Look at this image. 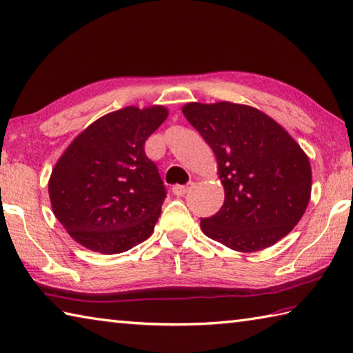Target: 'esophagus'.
Listing matches in <instances>:
<instances>
[{
	"instance_id": "1",
	"label": "esophagus",
	"mask_w": 353,
	"mask_h": 353,
	"mask_svg": "<svg viewBox=\"0 0 353 353\" xmlns=\"http://www.w3.org/2000/svg\"><path fill=\"white\" fill-rule=\"evenodd\" d=\"M193 187V183H188V185H174L172 187V193L176 196H185L190 191V188Z\"/></svg>"
}]
</instances>
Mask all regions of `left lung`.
Segmentation results:
<instances>
[{"mask_svg": "<svg viewBox=\"0 0 353 353\" xmlns=\"http://www.w3.org/2000/svg\"><path fill=\"white\" fill-rule=\"evenodd\" d=\"M182 112L213 150L225 190L222 208L201 219L205 236L253 253L290 233L312 193V166L296 140L253 106L193 101Z\"/></svg>", "mask_w": 353, "mask_h": 353, "instance_id": "obj_1", "label": "left lung"}]
</instances>
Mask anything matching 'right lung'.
Here are the masks:
<instances>
[{"instance_id": "add662e5", "label": "right lung", "mask_w": 353, "mask_h": 353, "mask_svg": "<svg viewBox=\"0 0 353 353\" xmlns=\"http://www.w3.org/2000/svg\"><path fill=\"white\" fill-rule=\"evenodd\" d=\"M165 106H126L81 131L55 163L49 197L70 238L91 252L123 253L154 232L166 191L145 142Z\"/></svg>"}]
</instances>
